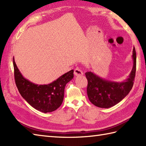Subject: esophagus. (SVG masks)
Returning <instances> with one entry per match:
<instances>
[{
  "instance_id": "34e87169",
  "label": "esophagus",
  "mask_w": 146,
  "mask_h": 146,
  "mask_svg": "<svg viewBox=\"0 0 146 146\" xmlns=\"http://www.w3.org/2000/svg\"><path fill=\"white\" fill-rule=\"evenodd\" d=\"M74 74H75V76H80V75H83V71L79 69V68H76L74 71Z\"/></svg>"
}]
</instances>
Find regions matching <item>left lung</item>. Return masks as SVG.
Returning <instances> with one entry per match:
<instances>
[{"label": "left lung", "mask_w": 146, "mask_h": 146, "mask_svg": "<svg viewBox=\"0 0 146 146\" xmlns=\"http://www.w3.org/2000/svg\"><path fill=\"white\" fill-rule=\"evenodd\" d=\"M132 58L133 66L127 78L122 82H111L102 78L91 71L86 72L88 80L87 95L95 106L108 108L114 106L129 94L134 85L136 71V52L134 47Z\"/></svg>", "instance_id": "8db88e82"}]
</instances>
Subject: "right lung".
<instances>
[{"instance_id": "add662e5", "label": "right lung", "mask_w": 146, "mask_h": 146, "mask_svg": "<svg viewBox=\"0 0 146 146\" xmlns=\"http://www.w3.org/2000/svg\"><path fill=\"white\" fill-rule=\"evenodd\" d=\"M15 84L22 97L27 103L43 113L51 112L61 106L64 87L73 78V70L64 73L47 85H38L25 78L19 70L13 58Z\"/></svg>"}]
</instances>
